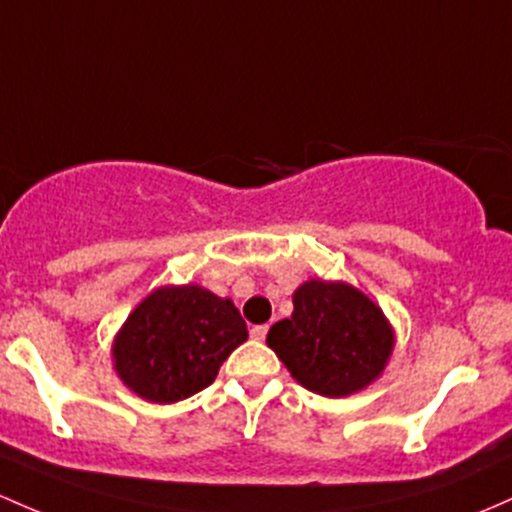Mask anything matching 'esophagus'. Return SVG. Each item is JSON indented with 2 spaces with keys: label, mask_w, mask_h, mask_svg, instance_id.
<instances>
[{
  "label": "esophagus",
  "mask_w": 512,
  "mask_h": 512,
  "mask_svg": "<svg viewBox=\"0 0 512 512\" xmlns=\"http://www.w3.org/2000/svg\"><path fill=\"white\" fill-rule=\"evenodd\" d=\"M267 333H269V325H255V328L250 330V335H252V338H255V340H260V342L267 338Z\"/></svg>",
  "instance_id": "1"
}]
</instances>
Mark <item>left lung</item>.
I'll list each match as a JSON object with an SVG mask.
<instances>
[{"label":"left lung","instance_id":"left-lung-1","mask_svg":"<svg viewBox=\"0 0 512 512\" xmlns=\"http://www.w3.org/2000/svg\"><path fill=\"white\" fill-rule=\"evenodd\" d=\"M267 345L301 386L340 398L381 374L393 333L381 308L355 286L311 279L296 289L291 318L269 328Z\"/></svg>","mask_w":512,"mask_h":512}]
</instances>
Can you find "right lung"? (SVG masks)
Wrapping results in <instances>:
<instances>
[{"instance_id": "add662e5", "label": "right lung", "mask_w": 512, "mask_h": 512, "mask_svg": "<svg viewBox=\"0 0 512 512\" xmlns=\"http://www.w3.org/2000/svg\"><path fill=\"white\" fill-rule=\"evenodd\" d=\"M245 340L247 325L230 299L196 284L162 286L116 335V372L138 396L174 403L213 384Z\"/></svg>"}]
</instances>
